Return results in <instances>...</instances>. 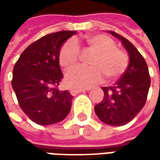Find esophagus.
Listing matches in <instances>:
<instances>
[{"label": "esophagus", "mask_w": 160, "mask_h": 160, "mask_svg": "<svg viewBox=\"0 0 160 160\" xmlns=\"http://www.w3.org/2000/svg\"><path fill=\"white\" fill-rule=\"evenodd\" d=\"M90 89H71L69 92L71 93V95H76L80 92H85V91H89Z\"/></svg>", "instance_id": "esophagus-1"}]
</instances>
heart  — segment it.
<instances>
[{
    "label": "heart",
    "mask_w": 160,
    "mask_h": 160,
    "mask_svg": "<svg viewBox=\"0 0 160 160\" xmlns=\"http://www.w3.org/2000/svg\"><path fill=\"white\" fill-rule=\"evenodd\" d=\"M85 49L93 53L91 68H77L66 74L65 82L71 88H90L104 79L114 80L124 73L128 66L126 53L117 48L116 42L106 35H92L86 39ZM78 42L68 41L60 49L59 63L65 68L76 67L80 59Z\"/></svg>",
    "instance_id": "obj_1"
}]
</instances>
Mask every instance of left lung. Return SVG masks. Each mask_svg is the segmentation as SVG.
<instances>
[{"instance_id": "1", "label": "left lung", "mask_w": 160, "mask_h": 160, "mask_svg": "<svg viewBox=\"0 0 160 160\" xmlns=\"http://www.w3.org/2000/svg\"><path fill=\"white\" fill-rule=\"evenodd\" d=\"M108 32L121 42L129 53L130 62L113 86L102 87L104 99L94 107V111L102 122L122 126L132 120L144 108L151 80L146 62L135 46L121 35Z\"/></svg>"}]
</instances>
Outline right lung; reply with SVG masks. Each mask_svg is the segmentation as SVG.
Here are the masks:
<instances>
[{
	"mask_svg": "<svg viewBox=\"0 0 160 160\" xmlns=\"http://www.w3.org/2000/svg\"><path fill=\"white\" fill-rule=\"evenodd\" d=\"M76 32L63 30L43 36L28 46L14 67L12 86L18 104L39 125L60 122L71 109L73 96L57 89L63 78L59 52Z\"/></svg>",
	"mask_w": 160,
	"mask_h": 160,
	"instance_id": "1",
	"label": "right lung"
}]
</instances>
